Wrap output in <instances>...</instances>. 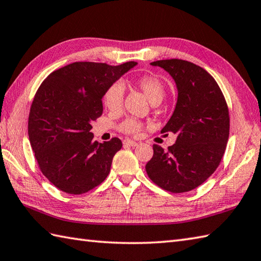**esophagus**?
I'll return each mask as SVG.
<instances>
[{"mask_svg": "<svg viewBox=\"0 0 261 261\" xmlns=\"http://www.w3.org/2000/svg\"><path fill=\"white\" fill-rule=\"evenodd\" d=\"M123 143H124V145L131 146V147H136V146H138V142H137V141H134V140H131V139H125V140L123 141Z\"/></svg>", "mask_w": 261, "mask_h": 261, "instance_id": "obj_1", "label": "esophagus"}]
</instances>
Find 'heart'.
Wrapping results in <instances>:
<instances>
[{"label":"heart","mask_w":261,"mask_h":261,"mask_svg":"<svg viewBox=\"0 0 261 261\" xmlns=\"http://www.w3.org/2000/svg\"><path fill=\"white\" fill-rule=\"evenodd\" d=\"M135 85L145 94L149 102L160 103L165 96V85L157 76L145 75L141 76L135 82ZM124 96V88L121 83H114L108 87L103 95V103L111 111H116L122 107ZM142 124L135 119H126L121 124V130L125 134L136 135L141 130Z\"/></svg>","instance_id":"heart-1"}]
</instances>
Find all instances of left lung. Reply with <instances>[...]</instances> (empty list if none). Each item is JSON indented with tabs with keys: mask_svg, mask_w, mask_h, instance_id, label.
<instances>
[{
	"mask_svg": "<svg viewBox=\"0 0 261 261\" xmlns=\"http://www.w3.org/2000/svg\"><path fill=\"white\" fill-rule=\"evenodd\" d=\"M177 87L174 113L162 134L171 132L176 142L167 151L153 145L146 170L154 184L171 193L192 191L220 165L229 139L228 105L218 83L206 70L181 59L157 60Z\"/></svg>",
	"mask_w": 261,
	"mask_h": 261,
	"instance_id": "1",
	"label": "left lung"
}]
</instances>
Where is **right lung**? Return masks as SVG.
I'll return each mask as SVG.
<instances>
[{"mask_svg":"<svg viewBox=\"0 0 261 261\" xmlns=\"http://www.w3.org/2000/svg\"><path fill=\"white\" fill-rule=\"evenodd\" d=\"M137 64L73 63L53 71L38 88L28 134L40 170L58 190L80 195L108 177L122 142L93 141L91 123L103 113L108 87Z\"/></svg>","mask_w":261,"mask_h":261,"instance_id":"obj_1","label":"right lung"}]
</instances>
